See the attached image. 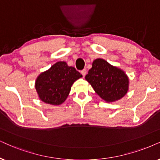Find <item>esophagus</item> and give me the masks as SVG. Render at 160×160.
<instances>
[{
	"label": "esophagus",
	"mask_w": 160,
	"mask_h": 160,
	"mask_svg": "<svg viewBox=\"0 0 160 160\" xmlns=\"http://www.w3.org/2000/svg\"><path fill=\"white\" fill-rule=\"evenodd\" d=\"M81 74H82V76H85L86 74V69H83V70H82L81 71Z\"/></svg>",
	"instance_id": "obj_1"
}]
</instances>
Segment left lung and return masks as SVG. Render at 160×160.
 I'll return each instance as SVG.
<instances>
[{"label": "left lung", "mask_w": 160, "mask_h": 160, "mask_svg": "<svg viewBox=\"0 0 160 160\" xmlns=\"http://www.w3.org/2000/svg\"><path fill=\"white\" fill-rule=\"evenodd\" d=\"M85 79L107 102L120 100L128 91L129 79L124 71L101 58L93 61Z\"/></svg>", "instance_id": "8db88e82"}]
</instances>
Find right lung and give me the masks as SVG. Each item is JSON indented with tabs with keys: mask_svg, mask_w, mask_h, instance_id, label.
<instances>
[{
	"mask_svg": "<svg viewBox=\"0 0 160 160\" xmlns=\"http://www.w3.org/2000/svg\"><path fill=\"white\" fill-rule=\"evenodd\" d=\"M82 75L66 62L59 61L36 79L35 89L40 100L47 104L59 106L65 102L71 88Z\"/></svg>",
	"mask_w": 160,
	"mask_h": 160,
	"instance_id": "obj_1",
	"label": "right lung"
}]
</instances>
